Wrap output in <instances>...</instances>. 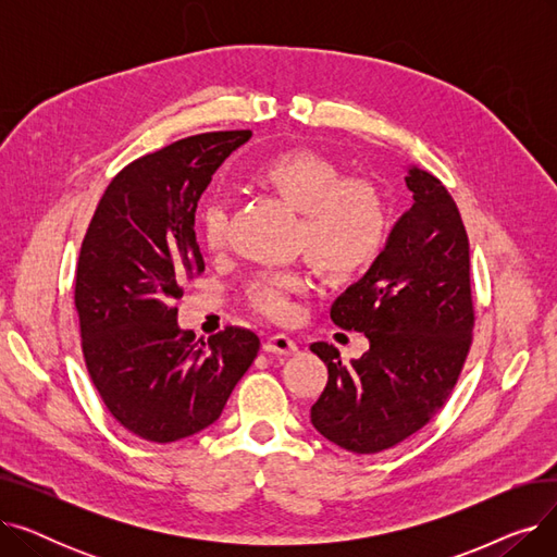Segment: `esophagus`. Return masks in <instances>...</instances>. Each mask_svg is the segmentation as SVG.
Segmentation results:
<instances>
[{"mask_svg":"<svg viewBox=\"0 0 557 557\" xmlns=\"http://www.w3.org/2000/svg\"><path fill=\"white\" fill-rule=\"evenodd\" d=\"M263 352L269 355H296L298 352V343L294 338H288L284 334H273L267 341H263Z\"/></svg>","mask_w":557,"mask_h":557,"instance_id":"obj_1","label":"esophagus"}]
</instances>
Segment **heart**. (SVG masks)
Segmentation results:
<instances>
[{
  "mask_svg": "<svg viewBox=\"0 0 557 557\" xmlns=\"http://www.w3.org/2000/svg\"><path fill=\"white\" fill-rule=\"evenodd\" d=\"M252 181L300 214L296 246L325 277L357 280L384 255L391 212L382 189L366 178H347L332 158L309 149L282 151L263 160L252 171ZM198 237L212 252L223 248V202L210 200L198 210ZM305 288L307 280L298 271H267L250 280L246 296L257 311L284 320L294 313L290 298Z\"/></svg>",
  "mask_w": 557,
  "mask_h": 557,
  "instance_id": "heart-1",
  "label": "heart"
}]
</instances>
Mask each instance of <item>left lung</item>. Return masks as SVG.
<instances>
[{"label": "left lung", "mask_w": 557, "mask_h": 557, "mask_svg": "<svg viewBox=\"0 0 557 557\" xmlns=\"http://www.w3.org/2000/svg\"><path fill=\"white\" fill-rule=\"evenodd\" d=\"M406 185L413 205L393 227L374 267L332 305L334 325L361 332L370 349L341 361L311 343L327 384L311 424L330 443L376 454L418 433L445 406L472 345L470 242L447 187L418 166Z\"/></svg>", "instance_id": "left-lung-1"}]
</instances>
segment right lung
<instances>
[{
  "mask_svg": "<svg viewBox=\"0 0 557 557\" xmlns=\"http://www.w3.org/2000/svg\"><path fill=\"white\" fill-rule=\"evenodd\" d=\"M250 135L202 133L131 162L81 244L74 305L87 372L110 416L149 443H175L216 422L259 352L257 334L244 327L196 341L173 307L183 284L205 271L198 198Z\"/></svg>",
  "mask_w": 557,
  "mask_h": 557,
  "instance_id": "1",
  "label": "right lung"
}]
</instances>
